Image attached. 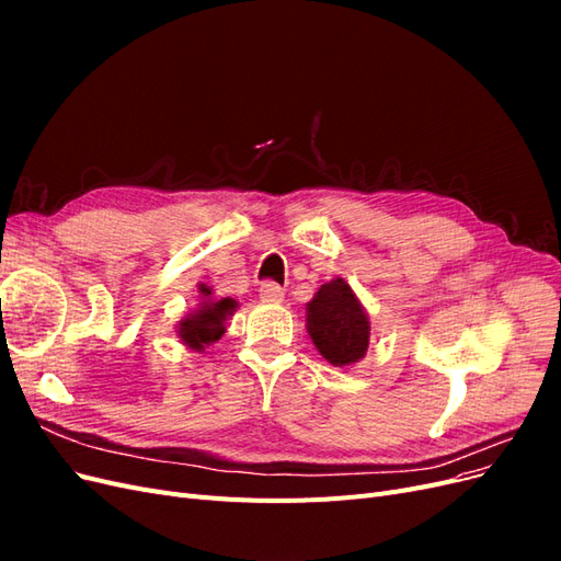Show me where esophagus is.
<instances>
[{
	"label": "esophagus",
	"instance_id": "1",
	"mask_svg": "<svg viewBox=\"0 0 561 561\" xmlns=\"http://www.w3.org/2000/svg\"><path fill=\"white\" fill-rule=\"evenodd\" d=\"M283 287L278 285V283H274V280H266V283H262V287H260V297L264 299V301H280L283 299Z\"/></svg>",
	"mask_w": 561,
	"mask_h": 561
}]
</instances>
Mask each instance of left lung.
Listing matches in <instances>:
<instances>
[{
	"instance_id": "left-lung-1",
	"label": "left lung",
	"mask_w": 561,
	"mask_h": 561,
	"mask_svg": "<svg viewBox=\"0 0 561 561\" xmlns=\"http://www.w3.org/2000/svg\"><path fill=\"white\" fill-rule=\"evenodd\" d=\"M307 330L318 353L334 367L360 363L369 346V316L344 278H334L307 304Z\"/></svg>"
}]
</instances>
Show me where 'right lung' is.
Returning <instances> with one entry per match:
<instances>
[{"instance_id":"add662e5","label":"right lung","mask_w":561,"mask_h":561,"mask_svg":"<svg viewBox=\"0 0 561 561\" xmlns=\"http://www.w3.org/2000/svg\"><path fill=\"white\" fill-rule=\"evenodd\" d=\"M198 307L178 322V336L186 348L201 353L206 351V346L215 344L217 339H222L227 320L239 309V301L231 297L217 299L213 295V287L206 283H198Z\"/></svg>"}]
</instances>
